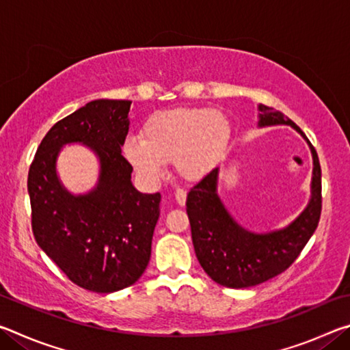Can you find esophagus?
Returning <instances> with one entry per match:
<instances>
[{
  "instance_id": "esophagus-1",
  "label": "esophagus",
  "mask_w": 350,
  "mask_h": 350,
  "mask_svg": "<svg viewBox=\"0 0 350 350\" xmlns=\"http://www.w3.org/2000/svg\"><path fill=\"white\" fill-rule=\"evenodd\" d=\"M174 199H176V202L179 204L180 206L185 205V202H187V191H185V189H180V188L176 189Z\"/></svg>"
}]
</instances>
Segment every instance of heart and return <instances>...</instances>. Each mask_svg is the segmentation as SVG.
<instances>
[{
  "label": "heart",
  "instance_id": "1",
  "mask_svg": "<svg viewBox=\"0 0 350 350\" xmlns=\"http://www.w3.org/2000/svg\"><path fill=\"white\" fill-rule=\"evenodd\" d=\"M232 126L222 112L210 108L159 111L145 122L140 137H128L123 154L148 183L165 176V163L188 182L205 179L227 154Z\"/></svg>",
  "mask_w": 350,
  "mask_h": 350
}]
</instances>
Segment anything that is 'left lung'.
Wrapping results in <instances>:
<instances>
[{
    "label": "left lung",
    "instance_id": "left-lung-1",
    "mask_svg": "<svg viewBox=\"0 0 350 350\" xmlns=\"http://www.w3.org/2000/svg\"><path fill=\"white\" fill-rule=\"evenodd\" d=\"M292 126L312 152L310 199L286 227L258 233L236 221L217 193L219 168L189 189L187 213L199 264L213 281L244 288L269 281L292 265L312 238L321 216V167L318 154L298 125L280 111L258 105V128Z\"/></svg>",
    "mask_w": 350,
    "mask_h": 350
}]
</instances>
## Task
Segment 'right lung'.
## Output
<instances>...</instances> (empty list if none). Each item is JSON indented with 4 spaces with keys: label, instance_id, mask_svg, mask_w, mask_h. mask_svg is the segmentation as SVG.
Wrapping results in <instances>:
<instances>
[{
    "label": "right lung",
    "instance_id": "add662e5",
    "mask_svg": "<svg viewBox=\"0 0 350 350\" xmlns=\"http://www.w3.org/2000/svg\"><path fill=\"white\" fill-rule=\"evenodd\" d=\"M129 100L98 98L57 122L29 168L27 193L37 244L77 286L112 293L144 275L151 256L161 193H140L122 156L129 129ZM66 144H83L99 161V179L75 195L57 176Z\"/></svg>",
    "mask_w": 350,
    "mask_h": 350
}]
</instances>
